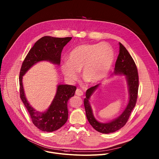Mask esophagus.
<instances>
[{
    "instance_id": "obj_1",
    "label": "esophagus",
    "mask_w": 159,
    "mask_h": 159,
    "mask_svg": "<svg viewBox=\"0 0 159 159\" xmlns=\"http://www.w3.org/2000/svg\"><path fill=\"white\" fill-rule=\"evenodd\" d=\"M75 94L78 96H82L83 95V92L80 89H77L75 91Z\"/></svg>"
}]
</instances>
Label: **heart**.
Listing matches in <instances>:
<instances>
[{
  "instance_id": "b5f03b06",
  "label": "heart",
  "mask_w": 159,
  "mask_h": 159,
  "mask_svg": "<svg viewBox=\"0 0 159 159\" xmlns=\"http://www.w3.org/2000/svg\"><path fill=\"white\" fill-rule=\"evenodd\" d=\"M115 59V52L107 43L83 44L75 47L61 64V70L66 79L76 80L82 71L84 80L96 84L106 77Z\"/></svg>"
}]
</instances>
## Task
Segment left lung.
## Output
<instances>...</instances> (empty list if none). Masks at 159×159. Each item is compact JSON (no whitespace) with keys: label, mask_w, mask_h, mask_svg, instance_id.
I'll use <instances>...</instances> for the list:
<instances>
[{"label":"left lung","mask_w":159,"mask_h":159,"mask_svg":"<svg viewBox=\"0 0 159 159\" xmlns=\"http://www.w3.org/2000/svg\"><path fill=\"white\" fill-rule=\"evenodd\" d=\"M120 51L115 67L114 75H123L127 81L129 92L128 103L122 114L108 123H100L93 115L89 100L90 97L99 87L100 84L88 89L85 93L86 98L84 103L85 114L89 123L96 131L102 133H110L118 131L124 126L128 121L129 115L137 102L139 90V74L136 64L128 50L120 43Z\"/></svg>","instance_id":"8db88e82"}]
</instances>
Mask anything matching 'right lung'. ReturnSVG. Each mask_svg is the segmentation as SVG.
<instances>
[{
    "instance_id": "obj_1",
    "label": "right lung",
    "mask_w": 159,
    "mask_h": 159,
    "mask_svg": "<svg viewBox=\"0 0 159 159\" xmlns=\"http://www.w3.org/2000/svg\"><path fill=\"white\" fill-rule=\"evenodd\" d=\"M72 38V37L55 38L48 36L42 37L30 50L20 68V98L28 109L33 124L43 131L52 132L65 125L69 114L67 102L70 98L74 96L77 88L75 85H58L55 96L50 106L46 111L41 112L36 111L27 101L22 84V77L31 66L39 61H48L59 65L61 51Z\"/></svg>"
}]
</instances>
